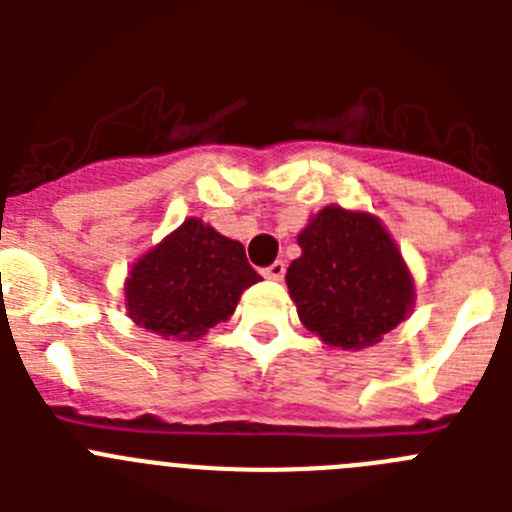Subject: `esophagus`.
<instances>
[{
    "label": "esophagus",
    "instance_id": "obj_1",
    "mask_svg": "<svg viewBox=\"0 0 512 512\" xmlns=\"http://www.w3.org/2000/svg\"><path fill=\"white\" fill-rule=\"evenodd\" d=\"M284 271H287L284 261H274V264H269L266 269H261V274H264L266 279H274V282H279V279L284 277Z\"/></svg>",
    "mask_w": 512,
    "mask_h": 512
}]
</instances>
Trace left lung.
Listing matches in <instances>:
<instances>
[{"label": "left lung", "mask_w": 512, "mask_h": 512, "mask_svg": "<svg viewBox=\"0 0 512 512\" xmlns=\"http://www.w3.org/2000/svg\"><path fill=\"white\" fill-rule=\"evenodd\" d=\"M287 287L300 320L328 346L366 348L408 318L413 277L377 217L330 205L297 238Z\"/></svg>", "instance_id": "1"}]
</instances>
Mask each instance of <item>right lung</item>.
Here are the masks:
<instances>
[{"label":"right lung","mask_w":512,"mask_h":512,"mask_svg":"<svg viewBox=\"0 0 512 512\" xmlns=\"http://www.w3.org/2000/svg\"><path fill=\"white\" fill-rule=\"evenodd\" d=\"M259 279L241 243L189 217L133 266L125 282V305L140 328L197 341L225 323L243 289Z\"/></svg>","instance_id":"obj_1"}]
</instances>
